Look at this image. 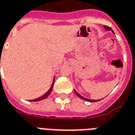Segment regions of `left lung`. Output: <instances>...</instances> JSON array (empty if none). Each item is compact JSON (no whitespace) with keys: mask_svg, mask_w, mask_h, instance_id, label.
<instances>
[{"mask_svg":"<svg viewBox=\"0 0 135 135\" xmlns=\"http://www.w3.org/2000/svg\"><path fill=\"white\" fill-rule=\"evenodd\" d=\"M104 27H105V29L106 30H108V31H111L112 32H113V31L112 30V29L110 27H108V26H105V25H104ZM75 94H76V95H77V97H79L80 99H83V100H85V101H89V102H97V101H100V100H91V99H86V98H84V97H83L82 96H81V95L79 94H78V93L76 91H75Z\"/></svg>","mask_w":135,"mask_h":135,"instance_id":"left-lung-1","label":"left lung"}]
</instances>
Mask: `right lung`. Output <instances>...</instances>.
Returning <instances> with one entry per match:
<instances>
[{
    "instance_id": "obj_1",
    "label": "right lung",
    "mask_w": 135,
    "mask_h": 135,
    "mask_svg": "<svg viewBox=\"0 0 135 135\" xmlns=\"http://www.w3.org/2000/svg\"><path fill=\"white\" fill-rule=\"evenodd\" d=\"M54 81H55V79H53V84H52V85H51V88L49 89V90L47 91L46 94H45L44 95H43L42 97H39V98H38V99H34V100H31V101H41V100H43V99H46L47 97H49V94L51 93V91H52V89H53V84H54Z\"/></svg>"
}]
</instances>
